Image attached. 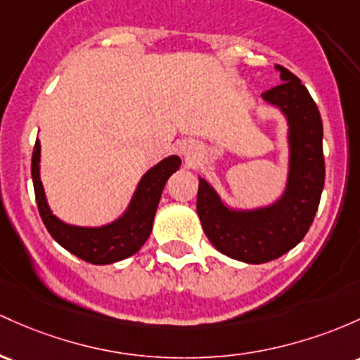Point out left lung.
<instances>
[{
	"label": "left lung",
	"mask_w": 360,
	"mask_h": 360,
	"mask_svg": "<svg viewBox=\"0 0 360 360\" xmlns=\"http://www.w3.org/2000/svg\"><path fill=\"white\" fill-rule=\"evenodd\" d=\"M278 84L262 94L282 110L289 124V177L275 203L255 210H234L200 177L196 212L217 251L244 263H266L301 243L313 224L323 186V122L307 89L292 71L275 66Z\"/></svg>",
	"instance_id": "8db88e82"
}]
</instances>
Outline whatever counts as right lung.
Returning a JSON list of instances; mask_svg holds the SVG:
<instances>
[{"label":"right lung","instance_id":"obj_1","mask_svg":"<svg viewBox=\"0 0 360 360\" xmlns=\"http://www.w3.org/2000/svg\"><path fill=\"white\" fill-rule=\"evenodd\" d=\"M41 143L35 140L32 153V181L35 201L46 229L58 244L86 263L109 264L135 255L152 232L153 217L169 177L179 169L181 159L171 155L147 171L117 220L102 227H78L59 220L47 205L41 183Z\"/></svg>","mask_w":360,"mask_h":360}]
</instances>
